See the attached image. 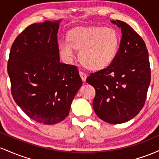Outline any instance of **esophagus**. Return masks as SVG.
<instances>
[{
	"label": "esophagus",
	"instance_id": "34e87169",
	"mask_svg": "<svg viewBox=\"0 0 159 159\" xmlns=\"http://www.w3.org/2000/svg\"><path fill=\"white\" fill-rule=\"evenodd\" d=\"M80 77H81L82 80H83V82H85V80H86L87 78V75L85 74V73L82 72V71H80Z\"/></svg>",
	"mask_w": 159,
	"mask_h": 159
}]
</instances>
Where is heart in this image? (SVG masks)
<instances>
[{
  "instance_id": "1",
  "label": "heart",
  "mask_w": 159,
  "mask_h": 159,
  "mask_svg": "<svg viewBox=\"0 0 159 159\" xmlns=\"http://www.w3.org/2000/svg\"><path fill=\"white\" fill-rule=\"evenodd\" d=\"M67 42H60L58 49L65 59L79 51L78 58L84 67L92 71L108 68L116 58L120 46V36L116 30L104 26L76 27L67 32Z\"/></svg>"
}]
</instances>
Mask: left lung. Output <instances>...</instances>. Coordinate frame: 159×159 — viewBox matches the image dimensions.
Wrapping results in <instances>:
<instances>
[{"mask_svg":"<svg viewBox=\"0 0 159 159\" xmlns=\"http://www.w3.org/2000/svg\"><path fill=\"white\" fill-rule=\"evenodd\" d=\"M111 22L122 34L118 54L110 67L90 74L86 83L95 89L92 105L96 115L106 122L119 124L133 119L143 107L151 71L142 37L125 22Z\"/></svg>","mask_w":159,"mask_h":159,"instance_id":"left-lung-1","label":"left lung"}]
</instances>
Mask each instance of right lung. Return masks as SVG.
Listing matches in <instances>:
<instances>
[{
  "instance_id": "obj_1",
  "label": "right lung",
  "mask_w": 159,
  "mask_h": 159,
  "mask_svg": "<svg viewBox=\"0 0 159 159\" xmlns=\"http://www.w3.org/2000/svg\"><path fill=\"white\" fill-rule=\"evenodd\" d=\"M59 21L28 26L10 49L7 71L14 101L37 122L54 125L68 116L82 84L77 67L61 63Z\"/></svg>"
}]
</instances>
